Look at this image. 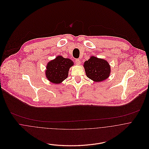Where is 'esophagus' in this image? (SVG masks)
Returning a JSON list of instances; mask_svg holds the SVG:
<instances>
[{
	"instance_id": "obj_1",
	"label": "esophagus",
	"mask_w": 149,
	"mask_h": 149,
	"mask_svg": "<svg viewBox=\"0 0 149 149\" xmlns=\"http://www.w3.org/2000/svg\"><path fill=\"white\" fill-rule=\"evenodd\" d=\"M75 62H76V63L77 64V65H80V64H81L80 60L79 59H76V60H75Z\"/></svg>"
}]
</instances>
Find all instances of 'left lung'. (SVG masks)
I'll return each instance as SVG.
<instances>
[{"instance_id": "8db88e82", "label": "left lung", "mask_w": 149, "mask_h": 149, "mask_svg": "<svg viewBox=\"0 0 149 149\" xmlns=\"http://www.w3.org/2000/svg\"><path fill=\"white\" fill-rule=\"evenodd\" d=\"M84 64L86 76L95 82L104 81L109 76L111 67L104 59L91 56Z\"/></svg>"}]
</instances>
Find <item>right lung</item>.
Returning <instances> with one entry per match:
<instances>
[{
	"label": "right lung",
	"instance_id": "1",
	"mask_svg": "<svg viewBox=\"0 0 149 149\" xmlns=\"http://www.w3.org/2000/svg\"><path fill=\"white\" fill-rule=\"evenodd\" d=\"M69 58H65L61 56L49 61L46 66L45 74L47 79L54 84H60L68 77L69 68L73 65Z\"/></svg>",
	"mask_w": 149,
	"mask_h": 149
}]
</instances>
